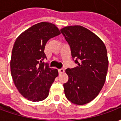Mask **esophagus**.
I'll use <instances>...</instances> for the list:
<instances>
[{
    "mask_svg": "<svg viewBox=\"0 0 121 121\" xmlns=\"http://www.w3.org/2000/svg\"><path fill=\"white\" fill-rule=\"evenodd\" d=\"M58 72H59V74H62L65 72V69L63 68L59 69H58Z\"/></svg>",
    "mask_w": 121,
    "mask_h": 121,
    "instance_id": "esophagus-1",
    "label": "esophagus"
}]
</instances>
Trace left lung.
<instances>
[{
	"label": "left lung",
	"instance_id": "left-lung-1",
	"mask_svg": "<svg viewBox=\"0 0 121 121\" xmlns=\"http://www.w3.org/2000/svg\"><path fill=\"white\" fill-rule=\"evenodd\" d=\"M60 31L78 64L66 69L69 80L63 84L65 95L73 104H87L99 95L105 83L108 68L106 48L98 36L81 26H66Z\"/></svg>",
	"mask_w": 121,
	"mask_h": 121
}]
</instances>
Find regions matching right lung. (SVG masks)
I'll list each match as a JSON object with an SVG mask.
<instances>
[{
	"label": "right lung",
	"mask_w": 121,
	"mask_h": 121,
	"mask_svg": "<svg viewBox=\"0 0 121 121\" xmlns=\"http://www.w3.org/2000/svg\"><path fill=\"white\" fill-rule=\"evenodd\" d=\"M60 34L55 25L42 22L22 32L15 42L10 61L12 78L20 93L28 100L46 99L58 76V70L50 68L43 60L47 58V42Z\"/></svg>",
	"instance_id": "1"
}]
</instances>
